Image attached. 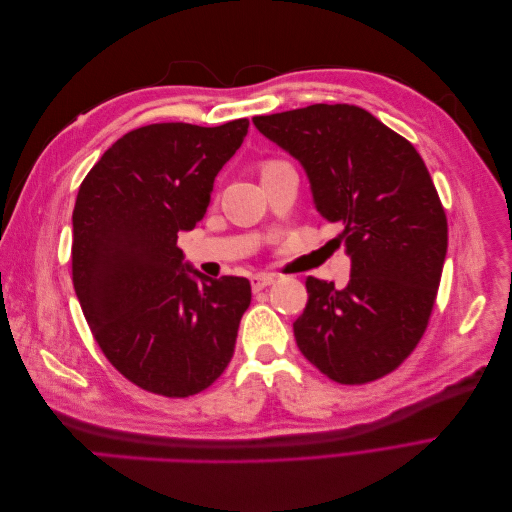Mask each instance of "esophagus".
Instances as JSON below:
<instances>
[{"label": "esophagus", "instance_id": "obj_1", "mask_svg": "<svg viewBox=\"0 0 512 512\" xmlns=\"http://www.w3.org/2000/svg\"><path fill=\"white\" fill-rule=\"evenodd\" d=\"M271 284H275V277H273V275L260 273V275H254V277H252V288H254V292L265 290V288H269Z\"/></svg>", "mask_w": 512, "mask_h": 512}]
</instances>
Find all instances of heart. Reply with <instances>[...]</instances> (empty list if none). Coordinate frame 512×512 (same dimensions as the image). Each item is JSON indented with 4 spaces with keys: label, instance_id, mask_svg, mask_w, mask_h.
Here are the masks:
<instances>
[{
    "label": "heart",
    "instance_id": "heart-1",
    "mask_svg": "<svg viewBox=\"0 0 512 512\" xmlns=\"http://www.w3.org/2000/svg\"><path fill=\"white\" fill-rule=\"evenodd\" d=\"M271 164H277V162H267L265 166H262V168H267V166H271Z\"/></svg>",
    "mask_w": 512,
    "mask_h": 512
}]
</instances>
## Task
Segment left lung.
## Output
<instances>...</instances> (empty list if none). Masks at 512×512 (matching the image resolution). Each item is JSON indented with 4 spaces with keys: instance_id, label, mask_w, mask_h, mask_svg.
<instances>
[{
    "instance_id": "obj_1",
    "label": "left lung",
    "mask_w": 512,
    "mask_h": 512,
    "mask_svg": "<svg viewBox=\"0 0 512 512\" xmlns=\"http://www.w3.org/2000/svg\"><path fill=\"white\" fill-rule=\"evenodd\" d=\"M297 158L314 203L339 226L346 288L307 277L292 324L305 359L339 384H367L404 363L427 329L448 245L446 213L410 141L354 104H312L254 117Z\"/></svg>"
}]
</instances>
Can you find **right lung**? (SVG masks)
I'll return each instance as SVG.
<instances>
[{"instance_id":"1","label":"right lung","mask_w":512,"mask_h":512,"mask_svg":"<svg viewBox=\"0 0 512 512\" xmlns=\"http://www.w3.org/2000/svg\"><path fill=\"white\" fill-rule=\"evenodd\" d=\"M247 119L151 123L123 134L83 179L72 213V282L111 365L164 397L205 391L228 367L252 301L245 277L189 275L177 247L209 207Z\"/></svg>"}]
</instances>
